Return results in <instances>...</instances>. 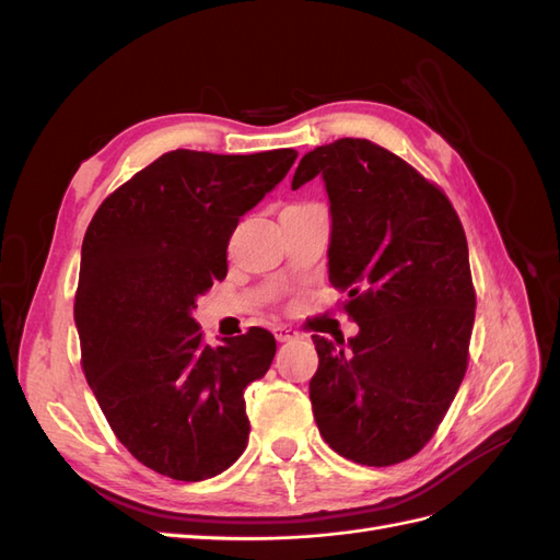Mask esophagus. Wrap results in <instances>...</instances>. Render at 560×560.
Here are the masks:
<instances>
[{
	"instance_id": "1",
	"label": "esophagus",
	"mask_w": 560,
	"mask_h": 560,
	"mask_svg": "<svg viewBox=\"0 0 560 560\" xmlns=\"http://www.w3.org/2000/svg\"><path fill=\"white\" fill-rule=\"evenodd\" d=\"M273 334H276V338L280 343H284V341H292V338L296 336V331H292L290 327H284V325H278L276 329H273Z\"/></svg>"
}]
</instances>
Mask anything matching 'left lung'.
Segmentation results:
<instances>
[{
  "instance_id": "1",
  "label": "left lung",
  "mask_w": 560,
  "mask_h": 560,
  "mask_svg": "<svg viewBox=\"0 0 560 560\" xmlns=\"http://www.w3.org/2000/svg\"><path fill=\"white\" fill-rule=\"evenodd\" d=\"M313 177L329 198V282L360 325L348 343L313 336V416L338 455L387 467L430 442L465 378L477 308L467 238L448 198L369 140L315 147L292 189Z\"/></svg>"
}]
</instances>
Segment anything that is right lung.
<instances>
[{"label":"right lung","mask_w":560,"mask_h":560,"mask_svg":"<svg viewBox=\"0 0 560 560\" xmlns=\"http://www.w3.org/2000/svg\"><path fill=\"white\" fill-rule=\"evenodd\" d=\"M296 156L167 151L118 186L83 235L74 299L83 374L118 442L163 477L212 479L247 446L245 387L273 362L276 338L254 327L212 348L194 311L226 278L241 217Z\"/></svg>","instance_id":"add662e5"}]
</instances>
